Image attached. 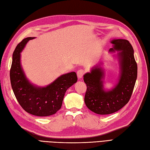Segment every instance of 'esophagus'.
<instances>
[{"label":"esophagus","instance_id":"34e87169","mask_svg":"<svg viewBox=\"0 0 150 150\" xmlns=\"http://www.w3.org/2000/svg\"><path fill=\"white\" fill-rule=\"evenodd\" d=\"M84 71L82 69L78 70L77 72V77H78L79 79L82 78V76H84Z\"/></svg>","mask_w":150,"mask_h":150}]
</instances>
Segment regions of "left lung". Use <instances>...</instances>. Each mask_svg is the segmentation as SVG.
<instances>
[{"label":"left lung","instance_id":"8db88e82","mask_svg":"<svg viewBox=\"0 0 150 150\" xmlns=\"http://www.w3.org/2000/svg\"><path fill=\"white\" fill-rule=\"evenodd\" d=\"M111 43L113 47L110 51H120L118 56L121 74L115 88L107 92L103 89L102 79L104 73L99 66L84 76L87 86L85 104L89 110L99 115L111 114L125 106L130 99L137 77V64L130 42L127 40L117 39Z\"/></svg>","mask_w":150,"mask_h":150}]
</instances>
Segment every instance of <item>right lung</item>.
I'll return each instance as SVG.
<instances>
[{
  "mask_svg": "<svg viewBox=\"0 0 150 150\" xmlns=\"http://www.w3.org/2000/svg\"><path fill=\"white\" fill-rule=\"evenodd\" d=\"M33 38L23 39L15 48L10 71V82L15 96L23 110L36 116H50L60 109L66 91L76 83L77 77L75 72H71L61 76L45 87L30 84L20 64V52L28 41Z\"/></svg>",
  "mask_w": 150,
  "mask_h": 150,
  "instance_id": "1",
  "label": "right lung"
}]
</instances>
